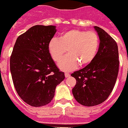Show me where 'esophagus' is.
<instances>
[{
  "label": "esophagus",
  "mask_w": 128,
  "mask_h": 128,
  "mask_svg": "<svg viewBox=\"0 0 128 128\" xmlns=\"http://www.w3.org/2000/svg\"><path fill=\"white\" fill-rule=\"evenodd\" d=\"M65 78H68V77H70V74L69 73H65Z\"/></svg>",
  "instance_id": "obj_1"
}]
</instances>
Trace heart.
<instances>
[{"instance_id": "b5f03b06", "label": "heart", "mask_w": 128, "mask_h": 128, "mask_svg": "<svg viewBox=\"0 0 128 128\" xmlns=\"http://www.w3.org/2000/svg\"><path fill=\"white\" fill-rule=\"evenodd\" d=\"M99 37L94 31L71 30L63 33L59 39L52 38L48 49L55 62L61 59L66 51L68 54L58 63L60 69L72 71L78 67L85 66L94 58L99 46Z\"/></svg>"}]
</instances>
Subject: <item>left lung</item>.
Returning <instances> with one entry per match:
<instances>
[{
    "label": "left lung",
    "mask_w": 128,
    "mask_h": 128,
    "mask_svg": "<svg viewBox=\"0 0 128 128\" xmlns=\"http://www.w3.org/2000/svg\"><path fill=\"white\" fill-rule=\"evenodd\" d=\"M100 44L93 60L72 74L76 80L72 89L75 99L84 106H92L106 100L112 92L119 71V52L115 40L104 30L94 26Z\"/></svg>",
    "instance_id": "8db88e82"
}]
</instances>
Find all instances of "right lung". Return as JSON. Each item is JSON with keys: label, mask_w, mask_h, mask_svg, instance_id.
<instances>
[{"label": "right lung", "mask_w": 128, "mask_h": 128, "mask_svg": "<svg viewBox=\"0 0 128 128\" xmlns=\"http://www.w3.org/2000/svg\"><path fill=\"white\" fill-rule=\"evenodd\" d=\"M54 26L37 25L17 38L10 58L13 84L20 98L32 106L50 102L56 86L65 79L50 54L48 44Z\"/></svg>", "instance_id": "obj_1"}]
</instances>
